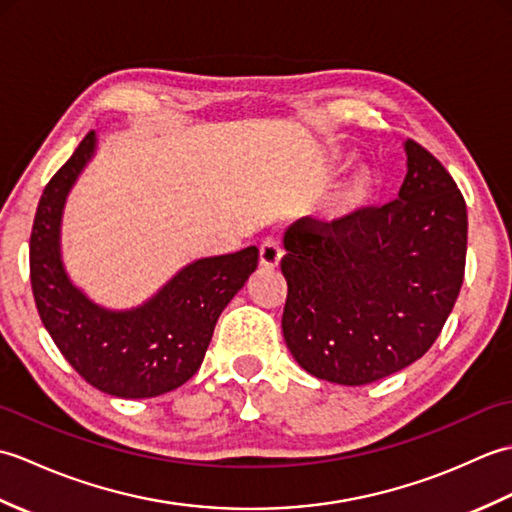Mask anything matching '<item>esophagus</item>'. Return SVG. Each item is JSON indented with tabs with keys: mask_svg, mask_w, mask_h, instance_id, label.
<instances>
[{
	"mask_svg": "<svg viewBox=\"0 0 512 512\" xmlns=\"http://www.w3.org/2000/svg\"><path fill=\"white\" fill-rule=\"evenodd\" d=\"M281 257H284V248L277 237H268L266 242L259 246V266L266 270H275L281 264Z\"/></svg>",
	"mask_w": 512,
	"mask_h": 512,
	"instance_id": "1",
	"label": "esophagus"
}]
</instances>
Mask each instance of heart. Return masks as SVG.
<instances>
[{"mask_svg": "<svg viewBox=\"0 0 512 512\" xmlns=\"http://www.w3.org/2000/svg\"><path fill=\"white\" fill-rule=\"evenodd\" d=\"M378 193V176L372 167H358L339 189L332 193L325 215L334 224H347L356 220Z\"/></svg>", "mask_w": 512, "mask_h": 512, "instance_id": "b5f03b06", "label": "heart"}]
</instances>
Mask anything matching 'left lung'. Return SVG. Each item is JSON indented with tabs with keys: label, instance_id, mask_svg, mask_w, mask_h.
<instances>
[{
	"label": "left lung",
	"instance_id": "8db88e82",
	"mask_svg": "<svg viewBox=\"0 0 512 512\" xmlns=\"http://www.w3.org/2000/svg\"><path fill=\"white\" fill-rule=\"evenodd\" d=\"M398 198L347 224L301 217L284 235V339L308 374L367 385L418 361L455 306L466 202L442 162L407 140Z\"/></svg>",
	"mask_w": 512,
	"mask_h": 512
}]
</instances>
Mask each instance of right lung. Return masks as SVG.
Listing matches in <instances>:
<instances>
[{"label":"right lung","instance_id":"right-lung-1","mask_svg":"<svg viewBox=\"0 0 512 512\" xmlns=\"http://www.w3.org/2000/svg\"><path fill=\"white\" fill-rule=\"evenodd\" d=\"M94 149L90 132L43 189L30 233L32 295L59 352L92 387L118 398H154L198 372L215 323L255 273L259 250L198 259L134 310L96 306L65 273L59 244L65 198Z\"/></svg>","mask_w":512,"mask_h":512}]
</instances>
